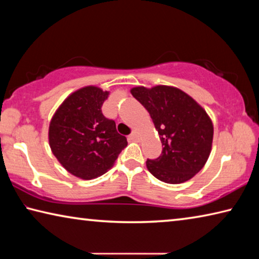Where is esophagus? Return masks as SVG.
<instances>
[{"mask_svg":"<svg viewBox=\"0 0 259 259\" xmlns=\"http://www.w3.org/2000/svg\"><path fill=\"white\" fill-rule=\"evenodd\" d=\"M129 138H130L131 140H138V134H137V131H133V133H131V135L129 136Z\"/></svg>","mask_w":259,"mask_h":259,"instance_id":"34e87169","label":"esophagus"}]
</instances>
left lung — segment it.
Segmentation results:
<instances>
[{"label":"left lung","mask_w":259,"mask_h":259,"mask_svg":"<svg viewBox=\"0 0 259 259\" xmlns=\"http://www.w3.org/2000/svg\"><path fill=\"white\" fill-rule=\"evenodd\" d=\"M131 94L150 113L163 146L159 157L147 159L148 171L168 184L191 179L203 168L211 151L213 126L208 114L174 87H137Z\"/></svg>","instance_id":"8db88e82"}]
</instances>
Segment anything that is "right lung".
<instances>
[{
  "mask_svg": "<svg viewBox=\"0 0 259 259\" xmlns=\"http://www.w3.org/2000/svg\"><path fill=\"white\" fill-rule=\"evenodd\" d=\"M107 91L85 87L75 91L57 109L49 126L51 151L74 176L93 179L102 176L128 145L102 106Z\"/></svg>",
  "mask_w": 259,
  "mask_h": 259,
  "instance_id": "add662e5",
  "label": "right lung"
}]
</instances>
